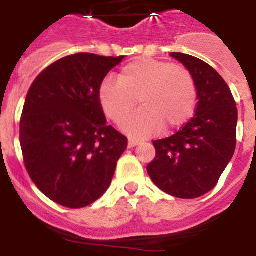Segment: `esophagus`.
<instances>
[{
	"label": "esophagus",
	"instance_id": "1",
	"mask_svg": "<svg viewBox=\"0 0 256 256\" xmlns=\"http://www.w3.org/2000/svg\"><path fill=\"white\" fill-rule=\"evenodd\" d=\"M138 144H140V141H138V140H135V138H128V148H132V147L138 146Z\"/></svg>",
	"mask_w": 256,
	"mask_h": 256
}]
</instances>
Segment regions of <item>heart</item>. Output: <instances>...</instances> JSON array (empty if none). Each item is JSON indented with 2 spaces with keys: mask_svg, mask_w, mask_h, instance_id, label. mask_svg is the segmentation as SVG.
<instances>
[{
  "mask_svg": "<svg viewBox=\"0 0 256 256\" xmlns=\"http://www.w3.org/2000/svg\"><path fill=\"white\" fill-rule=\"evenodd\" d=\"M138 98L143 108L126 119ZM98 100L108 118L126 119L120 126L124 132L144 138L187 122L197 104V86L192 73L180 64L138 58L121 68L118 80H102Z\"/></svg>",
  "mask_w": 256,
  "mask_h": 256,
  "instance_id": "obj_1",
  "label": "heart"
}]
</instances>
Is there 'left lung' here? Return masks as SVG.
Listing matches in <instances>:
<instances>
[{"label": "left lung", "instance_id": "left-lung-1", "mask_svg": "<svg viewBox=\"0 0 256 256\" xmlns=\"http://www.w3.org/2000/svg\"><path fill=\"white\" fill-rule=\"evenodd\" d=\"M170 56L192 73L198 102L194 116L182 130L154 141L156 157L147 172L167 194L190 200L213 190L230 162L238 109L228 84L209 64L188 54Z\"/></svg>", "mask_w": 256, "mask_h": 256}]
</instances>
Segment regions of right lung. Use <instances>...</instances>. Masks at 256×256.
<instances>
[{
    "mask_svg": "<svg viewBox=\"0 0 256 256\" xmlns=\"http://www.w3.org/2000/svg\"><path fill=\"white\" fill-rule=\"evenodd\" d=\"M124 58L64 56L28 90L20 124L26 168L38 190L58 204L86 207L112 183L128 138L106 125L98 90Z\"/></svg>",
    "mask_w": 256,
    "mask_h": 256,
    "instance_id": "obj_1",
    "label": "right lung"
}]
</instances>
